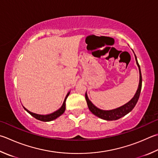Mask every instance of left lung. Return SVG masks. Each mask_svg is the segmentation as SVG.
<instances>
[{
  "label": "left lung",
  "instance_id": "8db88e82",
  "mask_svg": "<svg viewBox=\"0 0 158 158\" xmlns=\"http://www.w3.org/2000/svg\"><path fill=\"white\" fill-rule=\"evenodd\" d=\"M135 57L136 63L139 70V83L138 88H137V90L135 94V96L133 97V98L132 99L130 102H128L127 104H126L125 105L119 107L118 108L114 109V110H100V109L97 108L95 106H94L93 104V103L88 99L86 93H85V100H86L88 108L89 110L91 111V113H93L94 115L97 116L101 119L108 120V121H113V120H117L119 118H121L122 117L125 116L126 114H127L128 113H130V112L134 108V107L135 106L137 102L139 99L140 92H141L142 79L141 70H140L139 65L138 64V62H137L135 54Z\"/></svg>",
  "mask_w": 158,
  "mask_h": 158
}]
</instances>
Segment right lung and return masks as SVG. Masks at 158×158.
Listing matches in <instances>:
<instances>
[{
  "label": "right lung",
  "mask_w": 158,
  "mask_h": 158,
  "mask_svg": "<svg viewBox=\"0 0 158 158\" xmlns=\"http://www.w3.org/2000/svg\"><path fill=\"white\" fill-rule=\"evenodd\" d=\"M69 94H70V93H68L67 94V95H66V97H65V100L64 102V104H63L61 108H59L58 110L55 111L54 113L50 114H47V115H41V114H37L35 113H31L30 111L27 110V109L25 107H23V108L28 113H30L31 116L34 117V118H36V119H39V120H40V121H42V122H50V121H52V120L56 119L57 117H59L60 115H61V114L64 113V111L65 110V101H66V99L68 97V95H69Z\"/></svg>",
  "instance_id": "right-lung-1"
}]
</instances>
